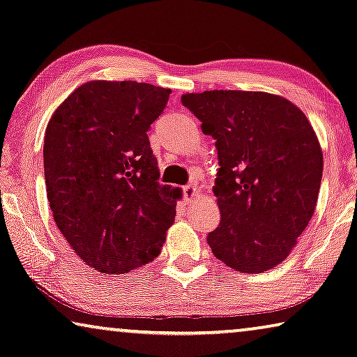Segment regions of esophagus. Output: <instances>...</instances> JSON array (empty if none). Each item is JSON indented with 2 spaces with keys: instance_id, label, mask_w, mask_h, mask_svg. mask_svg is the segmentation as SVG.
I'll use <instances>...</instances> for the list:
<instances>
[{
  "instance_id": "1",
  "label": "esophagus",
  "mask_w": 357,
  "mask_h": 357,
  "mask_svg": "<svg viewBox=\"0 0 357 357\" xmlns=\"http://www.w3.org/2000/svg\"><path fill=\"white\" fill-rule=\"evenodd\" d=\"M195 197H199V189L194 184H189L184 188V200L185 203H192L195 200Z\"/></svg>"
}]
</instances>
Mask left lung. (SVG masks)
<instances>
[{"label": "left lung", "mask_w": 357, "mask_h": 357, "mask_svg": "<svg viewBox=\"0 0 357 357\" xmlns=\"http://www.w3.org/2000/svg\"><path fill=\"white\" fill-rule=\"evenodd\" d=\"M216 139L213 192L220 224L208 235L214 256L241 273L280 265L314 214L322 149L307 116L284 97L206 90L181 97Z\"/></svg>", "instance_id": "1"}]
</instances>
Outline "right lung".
<instances>
[{"mask_svg": "<svg viewBox=\"0 0 357 357\" xmlns=\"http://www.w3.org/2000/svg\"><path fill=\"white\" fill-rule=\"evenodd\" d=\"M172 90L90 81L50 117L44 176L52 216L82 262L107 275L154 260L176 216L178 188L158 184L148 130Z\"/></svg>", "mask_w": 357, "mask_h": 357, "instance_id": "right-lung-1", "label": "right lung"}]
</instances>
